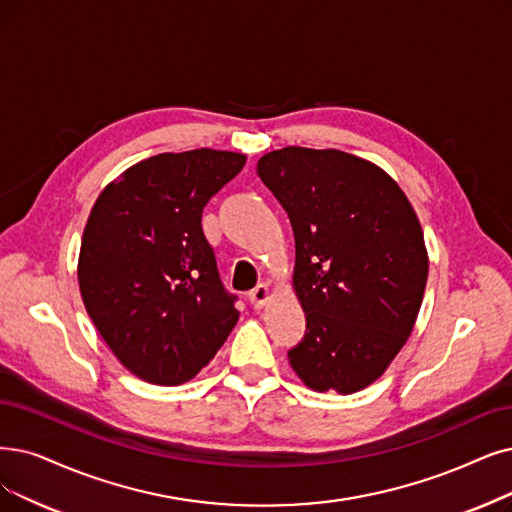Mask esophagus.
<instances>
[{
	"instance_id": "34e87169",
	"label": "esophagus",
	"mask_w": 512,
	"mask_h": 512,
	"mask_svg": "<svg viewBox=\"0 0 512 512\" xmlns=\"http://www.w3.org/2000/svg\"><path fill=\"white\" fill-rule=\"evenodd\" d=\"M250 298V304L254 306V309H260V306L267 304V300L271 298V292H269V285L267 283H258L256 288L248 294Z\"/></svg>"
}]
</instances>
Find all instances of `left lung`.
<instances>
[{
  "instance_id": "left-lung-1",
  "label": "left lung",
  "mask_w": 512,
  "mask_h": 512,
  "mask_svg": "<svg viewBox=\"0 0 512 512\" xmlns=\"http://www.w3.org/2000/svg\"><path fill=\"white\" fill-rule=\"evenodd\" d=\"M256 170L296 239L306 332L288 351L290 365L319 393H357L414 330L428 277L416 212L386 172L336 149L285 147Z\"/></svg>"
}]
</instances>
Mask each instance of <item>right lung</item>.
Instances as JSON below:
<instances>
[{"instance_id": "1", "label": "right lung", "mask_w": 512, "mask_h": 512, "mask_svg": "<svg viewBox=\"0 0 512 512\" xmlns=\"http://www.w3.org/2000/svg\"><path fill=\"white\" fill-rule=\"evenodd\" d=\"M243 166L245 155L231 151L161 153L126 170L94 203L79 292L109 349L142 380H191L239 319L201 214Z\"/></svg>"}]
</instances>
